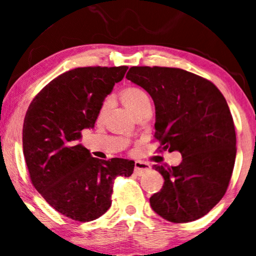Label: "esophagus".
I'll use <instances>...</instances> for the list:
<instances>
[{"label":"esophagus","instance_id":"1","mask_svg":"<svg viewBox=\"0 0 256 256\" xmlns=\"http://www.w3.org/2000/svg\"><path fill=\"white\" fill-rule=\"evenodd\" d=\"M149 170H150V165H149V164L143 162V161H136V162H134V173L138 176L148 172Z\"/></svg>","mask_w":256,"mask_h":256}]
</instances>
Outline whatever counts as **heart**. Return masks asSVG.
I'll return each mask as SVG.
<instances>
[{
  "label": "heart",
  "mask_w": 256,
  "mask_h": 256,
  "mask_svg": "<svg viewBox=\"0 0 256 256\" xmlns=\"http://www.w3.org/2000/svg\"><path fill=\"white\" fill-rule=\"evenodd\" d=\"M119 98L122 100V104H124L134 116H136L140 110H144L146 107L150 106V100H149L148 95H146L142 89L136 86L125 88L124 90L120 91ZM107 112L108 102H104V104L101 106V108H100L98 120H104Z\"/></svg>",
  "instance_id": "b5f03b06"
}]
</instances>
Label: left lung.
Listing matches in <instances>:
<instances>
[{"instance_id":"left-lung-1","label":"left lung","mask_w":256,"mask_h":256,"mask_svg":"<svg viewBox=\"0 0 256 256\" xmlns=\"http://www.w3.org/2000/svg\"><path fill=\"white\" fill-rule=\"evenodd\" d=\"M126 78L152 96L162 150L183 158L178 166L154 165L165 183L149 200L152 210L172 222L202 218L225 195L234 171L236 132L228 102L212 82L180 68L134 66Z\"/></svg>"}]
</instances>
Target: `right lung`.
I'll list each match as a JSON object with an SVG mask.
<instances>
[{
	"label": "right lung",
	"instance_id": "add662e5",
	"mask_svg": "<svg viewBox=\"0 0 256 256\" xmlns=\"http://www.w3.org/2000/svg\"><path fill=\"white\" fill-rule=\"evenodd\" d=\"M128 66L78 67L32 100L22 128L25 162L34 186L49 204L77 222L100 218L112 204L113 182L130 177L134 161L100 160L78 140L92 128L104 98Z\"/></svg>",
	"mask_w": 256,
	"mask_h": 256
}]
</instances>
